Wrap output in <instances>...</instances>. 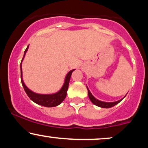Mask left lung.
Returning a JSON list of instances; mask_svg holds the SVG:
<instances>
[{
  "label": "left lung",
  "mask_w": 148,
  "mask_h": 148,
  "mask_svg": "<svg viewBox=\"0 0 148 148\" xmlns=\"http://www.w3.org/2000/svg\"><path fill=\"white\" fill-rule=\"evenodd\" d=\"M87 89H88V97H89V98H90V101L93 103H94L95 105H96V106H97L101 107V108H111V107L114 106L115 105L118 104L119 102H120V101H121L122 100H123V99H122L119 100V101H114V102H104V101H99V100L97 99L95 97L91 94V92H90L89 89H88V87H87Z\"/></svg>",
  "instance_id": "left-lung-1"
}]
</instances>
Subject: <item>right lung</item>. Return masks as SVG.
I'll use <instances>...</instances> for the list:
<instances>
[{
  "mask_svg": "<svg viewBox=\"0 0 148 148\" xmlns=\"http://www.w3.org/2000/svg\"><path fill=\"white\" fill-rule=\"evenodd\" d=\"M29 46V45H28ZM28 46L27 47L26 49L24 51V55H23V59L24 58L25 53L28 51ZM22 59V60H23ZM21 60V62H22ZM75 69H72L70 72H68V74H67L65 77V80H64V83L62 86V87L60 90V91H58V92L55 93V94H51V95H40V94H37V93L33 92L30 90L28 89L26 87V86L23 83V79H22V69H21V84L23 86V88H24V90L26 92L27 95L28 96V97L30 98L32 101H34L35 103H37V104H40L41 106H45V107H54L60 104L62 102V101L64 99V98L66 97L67 95V91L68 90V86H69V80H70L71 75H72L73 71H74Z\"/></svg>",
  "mask_w": 148,
  "mask_h": 148,
  "instance_id": "obj_1",
  "label": "right lung"
}]
</instances>
